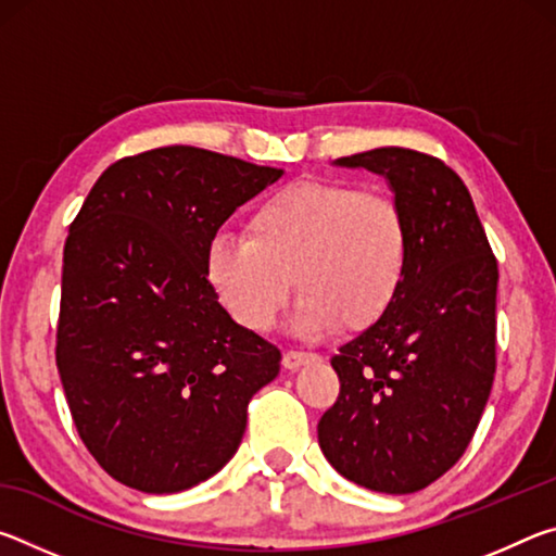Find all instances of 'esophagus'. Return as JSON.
<instances>
[{
	"mask_svg": "<svg viewBox=\"0 0 556 556\" xmlns=\"http://www.w3.org/2000/svg\"><path fill=\"white\" fill-rule=\"evenodd\" d=\"M312 361H316V355L314 353H301V351H289V353H285V357H281V365H285L287 370H299L301 365H306V363H312Z\"/></svg>",
	"mask_w": 556,
	"mask_h": 556,
	"instance_id": "obj_1",
	"label": "esophagus"
}]
</instances>
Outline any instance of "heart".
Wrapping results in <instances>:
<instances>
[{"mask_svg": "<svg viewBox=\"0 0 556 556\" xmlns=\"http://www.w3.org/2000/svg\"><path fill=\"white\" fill-rule=\"evenodd\" d=\"M409 228L390 195L345 181L301 178L262 199L244 238H213L203 277L248 331H267L291 289L301 291L294 328L368 331L388 316L407 279Z\"/></svg>", "mask_w": 556, "mask_h": 556, "instance_id": "1", "label": "heart"}]
</instances>
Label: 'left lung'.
Listing matches in <instances>:
<instances>
[{
    "label": "left lung",
    "mask_w": 556,
    "mask_h": 556,
    "mask_svg": "<svg viewBox=\"0 0 556 556\" xmlns=\"http://www.w3.org/2000/svg\"><path fill=\"white\" fill-rule=\"evenodd\" d=\"M388 178L409 228L397 301L331 357L341 392L318 421L338 473L378 493H417L464 456L495 378L497 262L466 184L402 147L343 156Z\"/></svg>",
    "instance_id": "left-lung-1"
}]
</instances>
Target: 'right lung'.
Listing matches in <instances>:
<instances>
[{"mask_svg": "<svg viewBox=\"0 0 556 556\" xmlns=\"http://www.w3.org/2000/svg\"><path fill=\"white\" fill-rule=\"evenodd\" d=\"M285 174L199 147L108 166L63 248L55 365L92 458L142 493L208 481L238 451L281 353L235 324L203 252L235 208Z\"/></svg>", "mask_w": 556, "mask_h": 556, "instance_id": "right-lung-1", "label": "right lung"}]
</instances>
